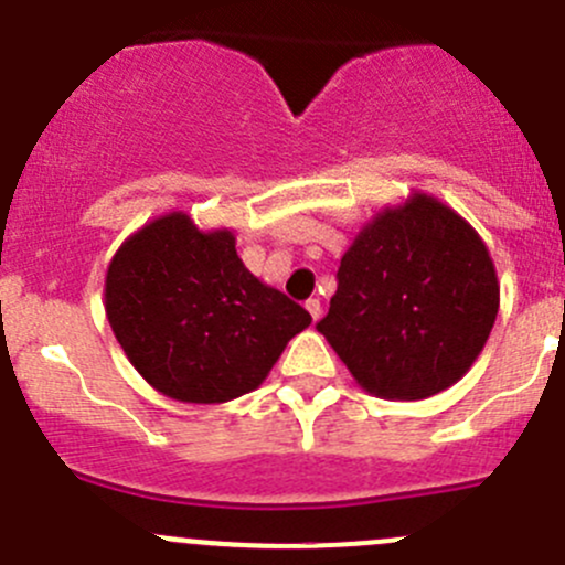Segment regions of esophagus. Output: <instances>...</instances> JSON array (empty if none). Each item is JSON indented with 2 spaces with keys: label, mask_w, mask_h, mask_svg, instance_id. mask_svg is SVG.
Returning <instances> with one entry per match:
<instances>
[{
  "label": "esophagus",
  "mask_w": 565,
  "mask_h": 565,
  "mask_svg": "<svg viewBox=\"0 0 565 565\" xmlns=\"http://www.w3.org/2000/svg\"><path fill=\"white\" fill-rule=\"evenodd\" d=\"M306 311H309L311 315V319H319V315H322V306H319V300L317 298H311V300H306Z\"/></svg>",
  "instance_id": "esophagus-1"
}]
</instances>
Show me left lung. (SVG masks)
<instances>
[{
	"label": "left lung",
	"instance_id": "left-lung-1",
	"mask_svg": "<svg viewBox=\"0 0 565 565\" xmlns=\"http://www.w3.org/2000/svg\"><path fill=\"white\" fill-rule=\"evenodd\" d=\"M498 309L481 235L446 202L413 191L361 226L317 330L363 391L418 402L470 372Z\"/></svg>",
	"mask_w": 565,
	"mask_h": 565
}]
</instances>
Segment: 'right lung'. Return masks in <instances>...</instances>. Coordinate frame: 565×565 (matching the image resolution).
Masks as SVG:
<instances>
[{"label": "right lung", "instance_id": "right-lung-1", "mask_svg": "<svg viewBox=\"0 0 565 565\" xmlns=\"http://www.w3.org/2000/svg\"><path fill=\"white\" fill-rule=\"evenodd\" d=\"M108 324L130 366L185 404H224L265 383L311 315L243 265L235 232L182 210L128 235L106 270Z\"/></svg>", "mask_w": 565, "mask_h": 565}]
</instances>
